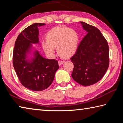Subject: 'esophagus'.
<instances>
[{
    "instance_id": "1",
    "label": "esophagus",
    "mask_w": 123,
    "mask_h": 123,
    "mask_svg": "<svg viewBox=\"0 0 123 123\" xmlns=\"http://www.w3.org/2000/svg\"><path fill=\"white\" fill-rule=\"evenodd\" d=\"M64 62V61H63V60H59V62H58V63H59V66H61L62 65V64H63Z\"/></svg>"
}]
</instances>
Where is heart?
<instances>
[{"label":"heart","instance_id":"heart-1","mask_svg":"<svg viewBox=\"0 0 123 123\" xmlns=\"http://www.w3.org/2000/svg\"><path fill=\"white\" fill-rule=\"evenodd\" d=\"M47 40L42 42L44 52L53 56L55 48L60 55L68 57L73 55L78 48L79 37L76 31L68 28L55 27L47 32Z\"/></svg>","mask_w":123,"mask_h":123}]
</instances>
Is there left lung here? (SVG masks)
I'll return each instance as SVG.
<instances>
[{
  "label": "left lung",
  "instance_id": "8db88e82",
  "mask_svg": "<svg viewBox=\"0 0 123 123\" xmlns=\"http://www.w3.org/2000/svg\"><path fill=\"white\" fill-rule=\"evenodd\" d=\"M87 32L70 58L74 64L73 79L82 86H89L100 80L109 66V47L98 29L80 22Z\"/></svg>",
  "mask_w": 123,
  "mask_h": 123
}]
</instances>
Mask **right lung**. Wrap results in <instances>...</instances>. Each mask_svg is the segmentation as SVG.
<instances>
[{"instance_id":"right-lung-1","label":"right lung","mask_w":123,"mask_h":123,"mask_svg":"<svg viewBox=\"0 0 123 123\" xmlns=\"http://www.w3.org/2000/svg\"><path fill=\"white\" fill-rule=\"evenodd\" d=\"M44 23H34L27 27L17 38L13 52V65L21 84L34 91L47 88L53 82L55 73L59 68L55 59H47L34 53L31 60H27L26 55L31 43H38V26Z\"/></svg>"}]
</instances>
